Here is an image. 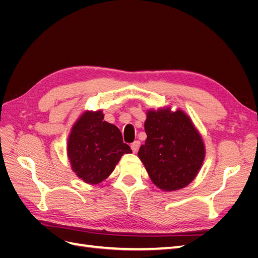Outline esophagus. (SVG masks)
<instances>
[{
	"label": "esophagus",
	"instance_id": "34e87169",
	"mask_svg": "<svg viewBox=\"0 0 258 258\" xmlns=\"http://www.w3.org/2000/svg\"><path fill=\"white\" fill-rule=\"evenodd\" d=\"M139 147H140V141H135L134 143L131 144V150L134 151V153H137V152H138Z\"/></svg>",
	"mask_w": 258,
	"mask_h": 258
}]
</instances>
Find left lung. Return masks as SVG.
<instances>
[{"label": "left lung", "instance_id": "left-lung-1", "mask_svg": "<svg viewBox=\"0 0 258 258\" xmlns=\"http://www.w3.org/2000/svg\"><path fill=\"white\" fill-rule=\"evenodd\" d=\"M146 141L138 153L153 183L166 191L181 189L198 174L206 150L197 129L183 111H148Z\"/></svg>", "mask_w": 258, "mask_h": 258}]
</instances>
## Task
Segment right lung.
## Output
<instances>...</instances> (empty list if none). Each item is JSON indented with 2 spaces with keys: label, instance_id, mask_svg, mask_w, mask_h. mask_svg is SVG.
I'll return each mask as SVG.
<instances>
[{
  "label": "right lung",
  "instance_id": "1",
  "mask_svg": "<svg viewBox=\"0 0 258 258\" xmlns=\"http://www.w3.org/2000/svg\"><path fill=\"white\" fill-rule=\"evenodd\" d=\"M102 111L85 112L72 127L68 157L76 175L87 184H98L110 175L123 154L131 148L120 130L103 120Z\"/></svg>",
  "mask_w": 258,
  "mask_h": 258
}]
</instances>
